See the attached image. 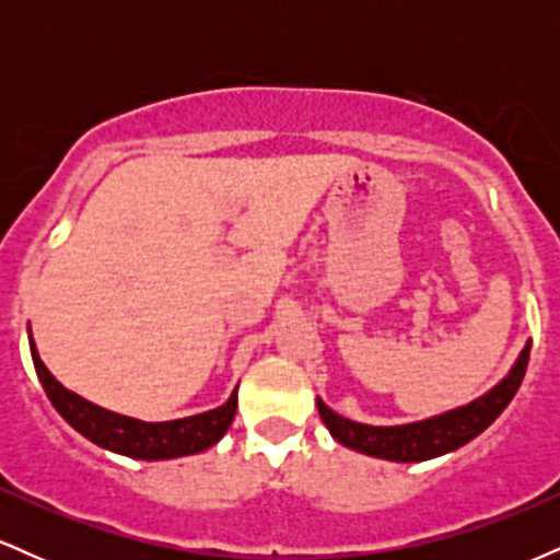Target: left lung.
Masks as SVG:
<instances>
[{"label":"left lung","instance_id":"1","mask_svg":"<svg viewBox=\"0 0 560 560\" xmlns=\"http://www.w3.org/2000/svg\"><path fill=\"white\" fill-rule=\"evenodd\" d=\"M529 347L532 342L522 350L511 374L500 384H494L487 395L477 397V400L468 405H460L455 410H447L442 416H432V419L416 423H402V427H369V423L345 419V416L334 413L324 400H316L320 421L326 423V429H329L339 445L374 455V458L397 460V464H419V460L453 453V450L464 447L466 442H471L474 436L485 432L508 408L516 389L522 387L526 363H529Z\"/></svg>","mask_w":560,"mask_h":560}]
</instances>
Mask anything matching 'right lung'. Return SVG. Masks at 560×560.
I'll return each instance as SVG.
<instances>
[{
    "mask_svg": "<svg viewBox=\"0 0 560 560\" xmlns=\"http://www.w3.org/2000/svg\"><path fill=\"white\" fill-rule=\"evenodd\" d=\"M28 342L38 382H42V387L47 392L49 402L55 405L57 413H60L75 432L86 436V440H92L94 445L113 450V453L128 455V458L139 460H168L182 458V455H195L213 447L215 442L229 432L231 421H234L236 389L231 392V397L221 405V408L208 410V413L189 416V419L150 423L113 413V410L100 408V405L83 400L75 392L62 387V384L49 374L47 365L42 363V358H38L34 339H28Z\"/></svg>",
    "mask_w": 560,
    "mask_h": 560,
    "instance_id": "obj_1",
    "label": "right lung"
}]
</instances>
